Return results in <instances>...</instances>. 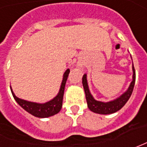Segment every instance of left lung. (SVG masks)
<instances>
[{
  "instance_id": "left-lung-1",
  "label": "left lung",
  "mask_w": 147,
  "mask_h": 147,
  "mask_svg": "<svg viewBox=\"0 0 147 147\" xmlns=\"http://www.w3.org/2000/svg\"><path fill=\"white\" fill-rule=\"evenodd\" d=\"M133 81L131 82L129 88L123 94L115 100H110L109 102H102L95 100L92 95L91 94L89 88H88V80H87V74H84L82 76V86L84 88V92L86 94V100L88 102V106L89 110L96 114L100 115H110L115 113L118 110H119L124 105L127 103L129 100L131 95L133 93V88L135 85V80H136V73L134 69V66L133 64Z\"/></svg>"
}]
</instances>
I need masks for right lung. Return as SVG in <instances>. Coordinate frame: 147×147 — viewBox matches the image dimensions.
Segmentation results:
<instances>
[{
	"label": "right lung",
	"mask_w": 147,
	"mask_h": 147,
	"mask_svg": "<svg viewBox=\"0 0 147 147\" xmlns=\"http://www.w3.org/2000/svg\"><path fill=\"white\" fill-rule=\"evenodd\" d=\"M69 69H68L65 71L63 76V80L61 82V86L59 88V93L55 97H54L52 100H51L48 102L40 104V103H36V102H32V101H28L25 100L20 99L17 97L12 91V88H10L12 95L14 96V100L16 102L20 105V106L25 110L27 112L31 114L35 117L37 118H47L53 116L56 114H58L61 108H62V103H63V96H64V92H65V83L67 81V78L69 74Z\"/></svg>",
	"instance_id": "obj_1"
}]
</instances>
